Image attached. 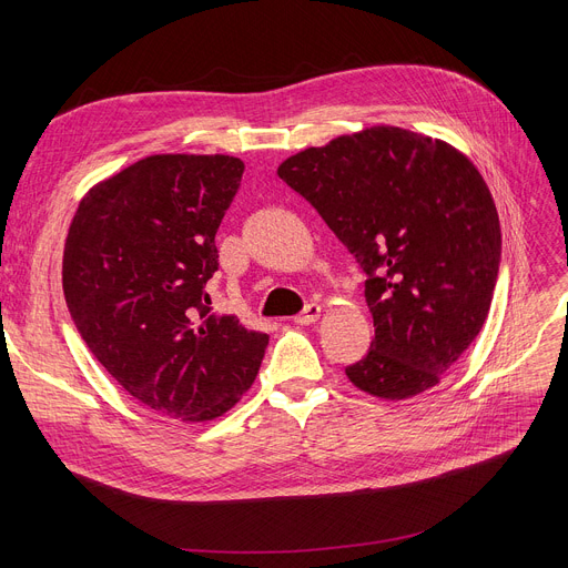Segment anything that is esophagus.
Returning a JSON list of instances; mask_svg holds the SVG:
<instances>
[{"label": "esophagus", "mask_w": 568, "mask_h": 568, "mask_svg": "<svg viewBox=\"0 0 568 568\" xmlns=\"http://www.w3.org/2000/svg\"><path fill=\"white\" fill-rule=\"evenodd\" d=\"M320 315H322V306L320 304H308L302 315L294 317V322L302 324V326H311V324H315L320 320Z\"/></svg>", "instance_id": "esophagus-1"}]
</instances>
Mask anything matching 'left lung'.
<instances>
[{
    "label": "left lung",
    "instance_id": "8db88e82",
    "mask_svg": "<svg viewBox=\"0 0 568 568\" xmlns=\"http://www.w3.org/2000/svg\"><path fill=\"white\" fill-rule=\"evenodd\" d=\"M366 272L375 338L349 382L382 400L419 396L479 336L497 283L493 195L454 144L371 126L278 165Z\"/></svg>",
    "mask_w": 568,
    "mask_h": 568
}]
</instances>
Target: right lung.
Wrapping results in <instances>:
<instances>
[{
    "mask_svg": "<svg viewBox=\"0 0 568 568\" xmlns=\"http://www.w3.org/2000/svg\"><path fill=\"white\" fill-rule=\"evenodd\" d=\"M244 161L154 154L94 184L71 221L62 285L99 364L144 407L184 424L251 389L268 336L209 311L214 236Z\"/></svg>",
    "mask_w": 568,
    "mask_h": 568,
    "instance_id": "1",
    "label": "right lung"
}]
</instances>
